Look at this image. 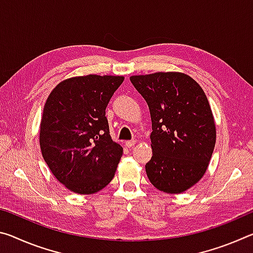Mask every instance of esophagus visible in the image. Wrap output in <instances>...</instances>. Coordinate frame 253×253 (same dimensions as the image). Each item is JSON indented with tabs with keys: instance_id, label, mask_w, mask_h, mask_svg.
<instances>
[{
	"instance_id": "obj_1",
	"label": "esophagus",
	"mask_w": 253,
	"mask_h": 253,
	"mask_svg": "<svg viewBox=\"0 0 253 253\" xmlns=\"http://www.w3.org/2000/svg\"><path fill=\"white\" fill-rule=\"evenodd\" d=\"M135 144H136V140H127L125 145H126V146H127L128 148H130V147L134 146Z\"/></svg>"
}]
</instances>
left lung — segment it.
Masks as SVG:
<instances>
[{
	"mask_svg": "<svg viewBox=\"0 0 253 253\" xmlns=\"http://www.w3.org/2000/svg\"><path fill=\"white\" fill-rule=\"evenodd\" d=\"M130 81L151 111L148 179L164 193L185 192L203 177L215 146V121L208 98L183 72L131 76Z\"/></svg>",
	"mask_w": 253,
	"mask_h": 253,
	"instance_id": "1",
	"label": "left lung"
}]
</instances>
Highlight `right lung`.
Masks as SVG:
<instances>
[{"instance_id":"obj_1","label":"right lung","mask_w":253,"mask_h":253,"mask_svg":"<svg viewBox=\"0 0 253 253\" xmlns=\"http://www.w3.org/2000/svg\"><path fill=\"white\" fill-rule=\"evenodd\" d=\"M123 81V76L71 77L46 98L42 156L54 177L77 194L97 193L115 176L123 147L111 139L106 107Z\"/></svg>"}]
</instances>
